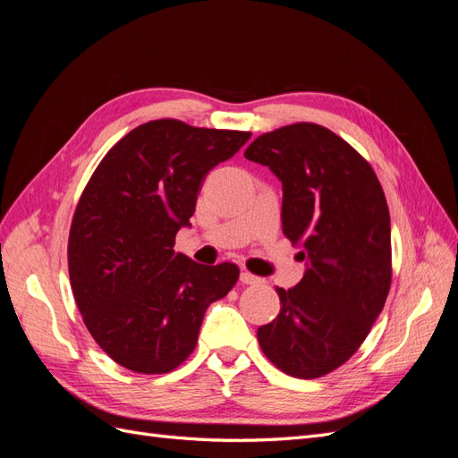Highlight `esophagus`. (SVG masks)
<instances>
[{
	"label": "esophagus",
	"mask_w": 458,
	"mask_h": 458,
	"mask_svg": "<svg viewBox=\"0 0 458 458\" xmlns=\"http://www.w3.org/2000/svg\"><path fill=\"white\" fill-rule=\"evenodd\" d=\"M241 283L242 284H256V283H259V276L248 273V271H242L241 273Z\"/></svg>",
	"instance_id": "1"
}]
</instances>
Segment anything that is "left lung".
Segmentation results:
<instances>
[{"instance_id":"8db88e82","label":"left lung","mask_w":458,"mask_h":458,"mask_svg":"<svg viewBox=\"0 0 458 458\" xmlns=\"http://www.w3.org/2000/svg\"><path fill=\"white\" fill-rule=\"evenodd\" d=\"M283 183V233L306 273L276 288L281 313L258 328L261 352L296 378H318L357 352L392 283L390 212L369 162L342 137L300 122L244 150Z\"/></svg>"}]
</instances>
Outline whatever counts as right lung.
<instances>
[{
	"instance_id": "obj_1",
	"label": "right lung",
	"mask_w": 458,
	"mask_h": 458,
	"mask_svg": "<svg viewBox=\"0 0 458 458\" xmlns=\"http://www.w3.org/2000/svg\"><path fill=\"white\" fill-rule=\"evenodd\" d=\"M250 135L152 120L97 165L74 212L68 273L89 335L118 365L143 374L182 365L208 306L237 283L234 263L200 266L174 244L208 172Z\"/></svg>"
}]
</instances>
